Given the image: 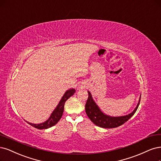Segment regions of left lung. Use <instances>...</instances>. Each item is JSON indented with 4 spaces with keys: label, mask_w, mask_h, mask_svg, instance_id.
I'll list each match as a JSON object with an SVG mask.
<instances>
[{
    "label": "left lung",
    "mask_w": 161,
    "mask_h": 161,
    "mask_svg": "<svg viewBox=\"0 0 161 161\" xmlns=\"http://www.w3.org/2000/svg\"><path fill=\"white\" fill-rule=\"evenodd\" d=\"M88 97L85 104V111L88 117L95 125L104 129L116 128L125 123L136 113L140 104L141 97L135 109L131 113L122 116H110L105 114L99 108L98 105L94 101L91 93L88 91Z\"/></svg>",
    "instance_id": "1"
}]
</instances>
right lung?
<instances>
[{"label": "right lung", "mask_w": 161, "mask_h": 161, "mask_svg": "<svg viewBox=\"0 0 161 161\" xmlns=\"http://www.w3.org/2000/svg\"><path fill=\"white\" fill-rule=\"evenodd\" d=\"M75 92V89H74V88H70V89L66 91L64 94L61 100L60 101L59 103L58 104L57 107L53 110V112L51 113V116H50L49 119L45 122L40 124H33L29 123L27 121L26 122L30 125L38 129H47L55 125L62 117L64 111V103L66 101V100L69 99L71 96H73Z\"/></svg>", "instance_id": "add662e5"}]
</instances>
